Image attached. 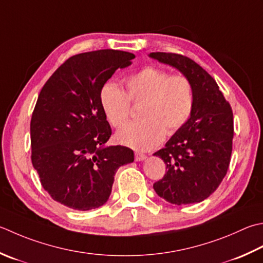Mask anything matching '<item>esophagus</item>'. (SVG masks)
I'll return each instance as SVG.
<instances>
[{
  "label": "esophagus",
  "instance_id": "34e87169",
  "mask_svg": "<svg viewBox=\"0 0 263 263\" xmlns=\"http://www.w3.org/2000/svg\"><path fill=\"white\" fill-rule=\"evenodd\" d=\"M136 161L137 162H141V161H145V159L147 158V156L145 155V154H141V153H136Z\"/></svg>",
  "mask_w": 263,
  "mask_h": 263
}]
</instances>
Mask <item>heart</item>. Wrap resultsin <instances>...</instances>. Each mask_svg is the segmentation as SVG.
<instances>
[{
	"label": "heart",
	"mask_w": 263,
	"mask_h": 263,
	"mask_svg": "<svg viewBox=\"0 0 263 263\" xmlns=\"http://www.w3.org/2000/svg\"><path fill=\"white\" fill-rule=\"evenodd\" d=\"M126 93L114 84L102 87L100 102L108 122L120 127L126 122L130 101L141 102V121L131 122L117 132V141L137 151H149L167 133L183 126L194 106V92L184 76H168L165 70L146 67L125 80Z\"/></svg>",
	"instance_id": "obj_1"
}]
</instances>
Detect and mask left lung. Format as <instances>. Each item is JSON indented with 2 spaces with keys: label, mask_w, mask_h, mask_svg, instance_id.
<instances>
[{
  "label": "left lung",
  "mask_w": 263,
  "mask_h": 263,
  "mask_svg": "<svg viewBox=\"0 0 263 263\" xmlns=\"http://www.w3.org/2000/svg\"><path fill=\"white\" fill-rule=\"evenodd\" d=\"M151 58L178 69L190 82L194 106L186 124L154 155L167 171L154 183L159 197L176 205L199 203L219 187L228 171L234 116L217 82L194 60L176 53L153 52Z\"/></svg>",
  "instance_id": "1"
}]
</instances>
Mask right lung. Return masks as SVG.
Instances as JSON below:
<instances>
[{
    "mask_svg": "<svg viewBox=\"0 0 263 263\" xmlns=\"http://www.w3.org/2000/svg\"><path fill=\"white\" fill-rule=\"evenodd\" d=\"M136 55L98 50L70 57L41 90L30 121L32 163L57 202L79 211L104 205L133 151L106 145L111 128L100 102L106 82Z\"/></svg>",
    "mask_w": 263,
    "mask_h": 263,
    "instance_id": "add662e5",
    "label": "right lung"
}]
</instances>
